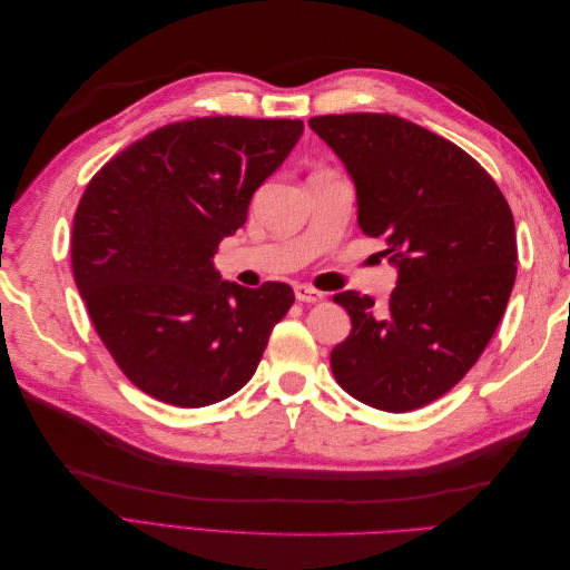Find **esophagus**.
Instances as JSON below:
<instances>
[{
	"label": "esophagus",
	"instance_id": "esophagus-1",
	"mask_svg": "<svg viewBox=\"0 0 570 570\" xmlns=\"http://www.w3.org/2000/svg\"><path fill=\"white\" fill-rule=\"evenodd\" d=\"M295 297L302 304H316V302H323V292H318L314 287H306V285H297L295 287Z\"/></svg>",
	"mask_w": 570,
	"mask_h": 570
}]
</instances>
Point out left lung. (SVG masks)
<instances>
[{
  "mask_svg": "<svg viewBox=\"0 0 570 570\" xmlns=\"http://www.w3.org/2000/svg\"><path fill=\"white\" fill-rule=\"evenodd\" d=\"M308 126L344 164L358 228L383 237L396 287L385 306L347 289L352 318L331 352L340 387L404 413L450 392L488 347L515 281L504 195L444 137L390 114L316 116Z\"/></svg>",
  "mask_w": 570,
  "mask_h": 570,
  "instance_id": "left-lung-1",
  "label": "left lung"
}]
</instances>
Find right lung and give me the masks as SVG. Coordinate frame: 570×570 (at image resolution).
Wrapping results in <instances>:
<instances>
[{
  "mask_svg": "<svg viewBox=\"0 0 570 570\" xmlns=\"http://www.w3.org/2000/svg\"><path fill=\"white\" fill-rule=\"evenodd\" d=\"M302 132L287 118L180 120L120 151L85 187L73 278L118 368L154 400L199 409L245 387L295 302L285 283L223 281L212 258Z\"/></svg>",
  "mask_w": 570,
  "mask_h": 570,
  "instance_id": "1",
  "label": "right lung"
}]
</instances>
